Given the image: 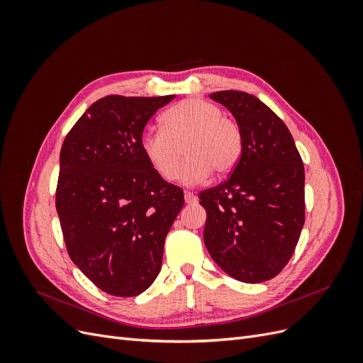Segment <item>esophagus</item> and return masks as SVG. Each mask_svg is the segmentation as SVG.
<instances>
[{
    "label": "esophagus",
    "instance_id": "34e87169",
    "mask_svg": "<svg viewBox=\"0 0 363 363\" xmlns=\"http://www.w3.org/2000/svg\"><path fill=\"white\" fill-rule=\"evenodd\" d=\"M184 201L188 203V204L195 203V201H196V196H195V194H194V192H188V191H186V192H184Z\"/></svg>",
    "mask_w": 363,
    "mask_h": 363
}]
</instances>
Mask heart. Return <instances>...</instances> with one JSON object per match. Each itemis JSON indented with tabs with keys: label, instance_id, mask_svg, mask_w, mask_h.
Wrapping results in <instances>:
<instances>
[{
	"label": "heart",
	"instance_id": "1",
	"mask_svg": "<svg viewBox=\"0 0 363 363\" xmlns=\"http://www.w3.org/2000/svg\"><path fill=\"white\" fill-rule=\"evenodd\" d=\"M162 128L144 131L140 150L150 167L167 182L177 179L182 150L186 159L179 175L188 184L207 179L211 171L224 175L240 159L242 131L238 123L203 98H188L168 108L162 115Z\"/></svg>",
	"mask_w": 363,
	"mask_h": 363
}]
</instances>
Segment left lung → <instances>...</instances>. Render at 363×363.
I'll return each mask as SVG.
<instances>
[{
  "instance_id": "1",
  "label": "left lung",
  "mask_w": 363,
  "mask_h": 363,
  "mask_svg": "<svg viewBox=\"0 0 363 363\" xmlns=\"http://www.w3.org/2000/svg\"><path fill=\"white\" fill-rule=\"evenodd\" d=\"M242 131V152L230 177L201 191L204 244L228 276L271 280L292 257L304 225V167L286 124L257 96L219 91Z\"/></svg>"
}]
</instances>
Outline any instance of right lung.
Here are the masks:
<instances>
[{"instance_id": "1", "label": "right lung", "mask_w": 363, "mask_h": 363, "mask_svg": "<svg viewBox=\"0 0 363 363\" xmlns=\"http://www.w3.org/2000/svg\"><path fill=\"white\" fill-rule=\"evenodd\" d=\"M167 96L108 95L63 140L56 208L71 260L96 288L136 296L162 268L163 245L184 204L142 155L140 136Z\"/></svg>"}]
</instances>
